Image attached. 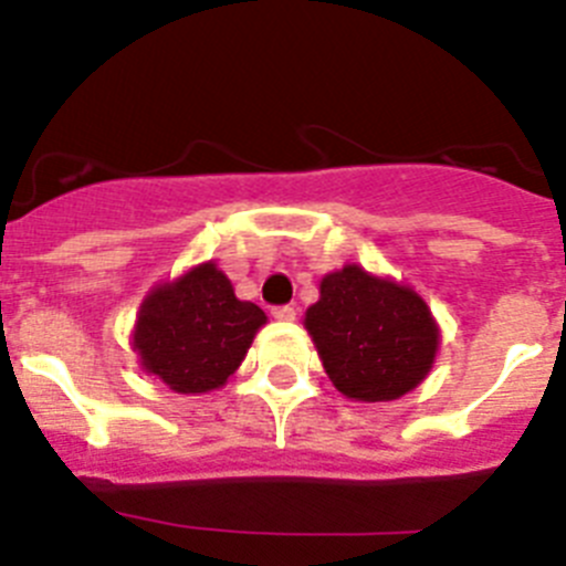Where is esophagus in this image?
Here are the masks:
<instances>
[{"mask_svg":"<svg viewBox=\"0 0 566 566\" xmlns=\"http://www.w3.org/2000/svg\"><path fill=\"white\" fill-rule=\"evenodd\" d=\"M272 317L274 319H283V323H292V319L297 317V308H294L292 303H286V306H274L272 308Z\"/></svg>","mask_w":566,"mask_h":566,"instance_id":"esophagus-1","label":"esophagus"}]
</instances>
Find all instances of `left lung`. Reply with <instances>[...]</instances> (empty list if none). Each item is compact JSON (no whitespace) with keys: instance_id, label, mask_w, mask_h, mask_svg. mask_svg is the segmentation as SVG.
Segmentation results:
<instances>
[{"instance_id":"1","label":"left lung","mask_w":566,"mask_h":566,"mask_svg":"<svg viewBox=\"0 0 566 566\" xmlns=\"http://www.w3.org/2000/svg\"><path fill=\"white\" fill-rule=\"evenodd\" d=\"M306 328L337 391L363 402H388L417 388L439 339L417 292L359 266L323 277Z\"/></svg>"}]
</instances>
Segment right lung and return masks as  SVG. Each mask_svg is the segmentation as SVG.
<instances>
[{
  "mask_svg": "<svg viewBox=\"0 0 566 566\" xmlns=\"http://www.w3.org/2000/svg\"><path fill=\"white\" fill-rule=\"evenodd\" d=\"M263 323V308L234 297L227 274L203 263L144 300L133 339L149 374L178 394H203L234 374Z\"/></svg>",
  "mask_w": 566,
  "mask_h": 566,
  "instance_id": "obj_1",
  "label": "right lung"
}]
</instances>
